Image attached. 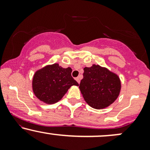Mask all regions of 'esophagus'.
I'll use <instances>...</instances> for the list:
<instances>
[{"instance_id":"obj_1","label":"esophagus","mask_w":150,"mask_h":150,"mask_svg":"<svg viewBox=\"0 0 150 150\" xmlns=\"http://www.w3.org/2000/svg\"><path fill=\"white\" fill-rule=\"evenodd\" d=\"M75 80H76L77 82H78L79 84H80V76L77 77H76V78H75Z\"/></svg>"}]
</instances>
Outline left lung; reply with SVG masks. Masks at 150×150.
<instances>
[{"mask_svg":"<svg viewBox=\"0 0 150 150\" xmlns=\"http://www.w3.org/2000/svg\"><path fill=\"white\" fill-rule=\"evenodd\" d=\"M79 88L89 106L100 109L107 107L117 99L120 81L116 74L106 68L93 65L84 68L83 79Z\"/></svg>","mask_w":150,"mask_h":150,"instance_id":"left-lung-1","label":"left lung"}]
</instances>
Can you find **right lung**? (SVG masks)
Masks as SVG:
<instances>
[{
	"instance_id": "1",
	"label": "right lung",
	"mask_w": 150,
	"mask_h": 150,
	"mask_svg": "<svg viewBox=\"0 0 150 150\" xmlns=\"http://www.w3.org/2000/svg\"><path fill=\"white\" fill-rule=\"evenodd\" d=\"M71 73L70 68H63L56 63L38 70L32 82L34 94L46 104L61 100L71 86L79 85Z\"/></svg>"
}]
</instances>
